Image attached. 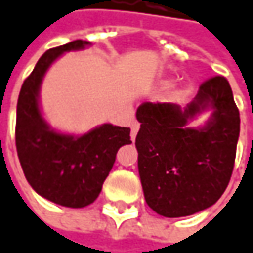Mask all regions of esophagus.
<instances>
[{
  "label": "esophagus",
  "mask_w": 253,
  "mask_h": 253,
  "mask_svg": "<svg viewBox=\"0 0 253 253\" xmlns=\"http://www.w3.org/2000/svg\"><path fill=\"white\" fill-rule=\"evenodd\" d=\"M137 131H139V123H137V122H133V123H131V134H130V136H131V140L136 137Z\"/></svg>",
  "instance_id": "esophagus-1"
}]
</instances>
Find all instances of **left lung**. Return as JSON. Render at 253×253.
Masks as SVG:
<instances>
[{
    "mask_svg": "<svg viewBox=\"0 0 253 253\" xmlns=\"http://www.w3.org/2000/svg\"><path fill=\"white\" fill-rule=\"evenodd\" d=\"M207 106L213 108L208 125L187 127ZM136 117L137 167L150 209L164 217H184L213 206L230 181L241 130L229 81L221 75L204 81L185 108L140 104Z\"/></svg>",
    "mask_w": 253,
    "mask_h": 253,
    "instance_id": "8db88e82",
    "label": "left lung"
}]
</instances>
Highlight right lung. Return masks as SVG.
I'll return each mask as SVG.
<instances>
[{"mask_svg":"<svg viewBox=\"0 0 253 253\" xmlns=\"http://www.w3.org/2000/svg\"><path fill=\"white\" fill-rule=\"evenodd\" d=\"M89 42L74 40L49 49L23 82L15 122V146L26 179L37 194L63 207L81 209L97 200L117 150L131 143L130 128L103 125L74 137L52 130L39 108V89L47 68Z\"/></svg>","mask_w":253,"mask_h":253,"instance_id":"obj_1","label":"right lung"}]
</instances>
